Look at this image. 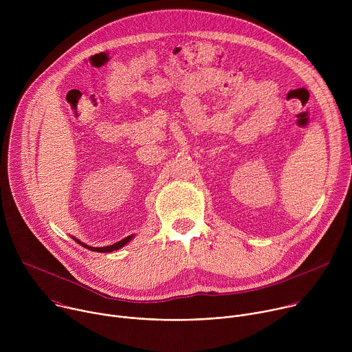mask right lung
<instances>
[{"instance_id":"right-lung-1","label":"right lung","mask_w":352,"mask_h":352,"mask_svg":"<svg viewBox=\"0 0 352 352\" xmlns=\"http://www.w3.org/2000/svg\"><path fill=\"white\" fill-rule=\"evenodd\" d=\"M133 238V235H129V236H126V238H124V239H121V241H118V242H116V243H113V245H109V246H102V248H94V246H89V245H86V243H83V242H80L79 239H76V238H74L79 245H82L83 248H86V249H89V250H93V252H102V254H106V252H113V250H117V249H120V248H122V246H125L131 239Z\"/></svg>"}]
</instances>
